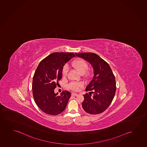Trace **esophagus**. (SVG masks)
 Segmentation results:
<instances>
[{"instance_id": "obj_1", "label": "esophagus", "mask_w": 147, "mask_h": 147, "mask_svg": "<svg viewBox=\"0 0 147 147\" xmlns=\"http://www.w3.org/2000/svg\"><path fill=\"white\" fill-rule=\"evenodd\" d=\"M72 96H78V94H76V93H74V92H72Z\"/></svg>"}]
</instances>
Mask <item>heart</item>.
Returning a JSON list of instances; mask_svg holds the SVG:
<instances>
[{
	"label": "heart",
	"instance_id": "obj_1",
	"mask_svg": "<svg viewBox=\"0 0 147 147\" xmlns=\"http://www.w3.org/2000/svg\"><path fill=\"white\" fill-rule=\"evenodd\" d=\"M73 67L76 69L80 74H84L87 71L88 66L87 63L82 59H77L73 62ZM69 68L67 65H65L62 69V74L64 76H66L68 74ZM83 86V83L81 82H72L69 84V87L74 91H78L80 88Z\"/></svg>",
	"mask_w": 147,
	"mask_h": 147
}]
</instances>
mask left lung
<instances>
[{
  "instance_id": "8db88e82",
  "label": "left lung",
  "mask_w": 147,
  "mask_h": 147,
  "mask_svg": "<svg viewBox=\"0 0 147 147\" xmlns=\"http://www.w3.org/2000/svg\"><path fill=\"white\" fill-rule=\"evenodd\" d=\"M75 55L87 61L94 69V75L85 91L82 106L84 110L92 115L102 113L110 105L116 90V81L111 67L96 53H82Z\"/></svg>"
}]
</instances>
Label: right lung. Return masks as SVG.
I'll return each mask as SVG.
<instances>
[{"label": "right lung", "instance_id": "add662e5", "mask_svg": "<svg viewBox=\"0 0 147 147\" xmlns=\"http://www.w3.org/2000/svg\"><path fill=\"white\" fill-rule=\"evenodd\" d=\"M75 55L73 53H54L43 59L34 73L32 93L35 102L46 114L57 115L66 108L70 92L65 90L59 96L54 90L61 79L62 69Z\"/></svg>", "mask_w": 147, "mask_h": 147}]
</instances>
